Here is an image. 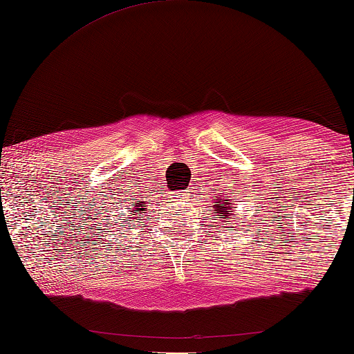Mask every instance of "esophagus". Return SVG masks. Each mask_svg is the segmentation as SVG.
Returning <instances> with one entry per match:
<instances>
[{
  "label": "esophagus",
  "mask_w": 354,
  "mask_h": 354,
  "mask_svg": "<svg viewBox=\"0 0 354 354\" xmlns=\"http://www.w3.org/2000/svg\"><path fill=\"white\" fill-rule=\"evenodd\" d=\"M189 190H190V189H187V190H179V194L176 195V197H179V198H186V195H187Z\"/></svg>",
  "instance_id": "obj_1"
}]
</instances>
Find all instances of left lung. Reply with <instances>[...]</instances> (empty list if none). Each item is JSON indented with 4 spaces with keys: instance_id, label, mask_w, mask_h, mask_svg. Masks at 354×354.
I'll list each match as a JSON object with an SVG mask.
<instances>
[{
    "instance_id": "left-lung-1",
    "label": "left lung",
    "mask_w": 354,
    "mask_h": 354,
    "mask_svg": "<svg viewBox=\"0 0 354 354\" xmlns=\"http://www.w3.org/2000/svg\"><path fill=\"white\" fill-rule=\"evenodd\" d=\"M228 200L225 198L223 201H218V205H214V207H216V211L218 212V214H223V217L225 218H232L230 216H233L232 214V211H230V207H228Z\"/></svg>"
}]
</instances>
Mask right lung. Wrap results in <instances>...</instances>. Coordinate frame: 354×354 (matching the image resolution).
<instances>
[{
	"instance_id": "obj_1",
	"label": "right lung",
	"mask_w": 354,
	"mask_h": 354,
	"mask_svg": "<svg viewBox=\"0 0 354 354\" xmlns=\"http://www.w3.org/2000/svg\"><path fill=\"white\" fill-rule=\"evenodd\" d=\"M136 211H137V212H138V211H140V207H136Z\"/></svg>"
}]
</instances>
